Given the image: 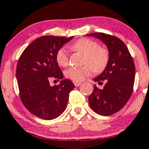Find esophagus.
<instances>
[{
    "instance_id": "obj_1",
    "label": "esophagus",
    "mask_w": 149,
    "mask_h": 149,
    "mask_svg": "<svg viewBox=\"0 0 149 149\" xmlns=\"http://www.w3.org/2000/svg\"><path fill=\"white\" fill-rule=\"evenodd\" d=\"M74 84L75 86H79L81 84V82H78V81H74Z\"/></svg>"
}]
</instances>
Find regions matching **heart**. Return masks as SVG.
Wrapping results in <instances>:
<instances>
[{"label":"heart","mask_w":149,"mask_h":149,"mask_svg":"<svg viewBox=\"0 0 149 149\" xmlns=\"http://www.w3.org/2000/svg\"><path fill=\"white\" fill-rule=\"evenodd\" d=\"M73 49L85 56L82 67H71L65 71V76L74 81H81L95 72L103 70L108 63L109 52L100 47L96 42L88 38H81L72 46ZM56 61L61 67H65L69 63L68 52L65 47L58 50L56 54Z\"/></svg>","instance_id":"1"}]
</instances>
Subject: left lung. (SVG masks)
I'll use <instances>...</instances> for the list:
<instances>
[{
    "label": "left lung",
    "mask_w": 149,
    "mask_h": 149,
    "mask_svg": "<svg viewBox=\"0 0 149 149\" xmlns=\"http://www.w3.org/2000/svg\"><path fill=\"white\" fill-rule=\"evenodd\" d=\"M86 36L100 40L107 47L109 55L103 72L93 79L98 82L106 80V84L102 90L95 85L88 97L90 107L100 116H111L125 105L132 94L134 63L126 45L117 37L100 32Z\"/></svg>",
    "instance_id": "1"
}]
</instances>
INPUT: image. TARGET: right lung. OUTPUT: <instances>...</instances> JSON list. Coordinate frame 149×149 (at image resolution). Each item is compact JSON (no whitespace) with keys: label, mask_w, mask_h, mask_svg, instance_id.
Instances as JSON below:
<instances>
[{"label":"right lung","mask_w":149,"mask_h":149,"mask_svg":"<svg viewBox=\"0 0 149 149\" xmlns=\"http://www.w3.org/2000/svg\"><path fill=\"white\" fill-rule=\"evenodd\" d=\"M74 36H45L32 42L19 58L16 77L21 100L31 113L51 120L61 116L68 105L70 93L75 86L63 74L56 61L57 51ZM52 78L61 80L51 87Z\"/></svg>","instance_id":"obj_1"}]
</instances>
